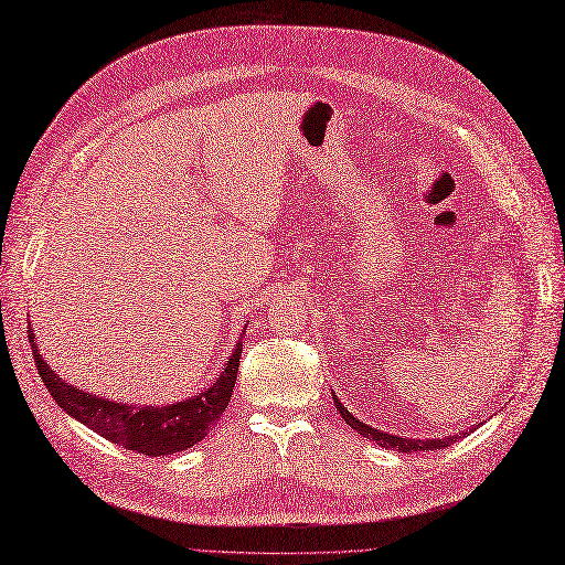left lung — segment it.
Here are the masks:
<instances>
[{
	"mask_svg": "<svg viewBox=\"0 0 565 565\" xmlns=\"http://www.w3.org/2000/svg\"><path fill=\"white\" fill-rule=\"evenodd\" d=\"M333 403H335V407H338V412H340V417L345 419L356 434L369 438V441H376V444L383 446V448H397L401 452H417V450L424 452V450L446 448V446H450V444H456L458 438H460V436H448V438H403V436H395V434H386V431L371 429L369 424H364V422H360L356 417H352L350 412L345 409V405H342L335 395H333ZM462 436H465V434H462Z\"/></svg>",
	"mask_w": 565,
	"mask_h": 565,
	"instance_id": "8db88e82",
	"label": "left lung"
}]
</instances>
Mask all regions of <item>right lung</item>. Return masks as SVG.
Here are the masks:
<instances>
[{"label": "right lung", "mask_w": 565, "mask_h": 565, "mask_svg": "<svg viewBox=\"0 0 565 565\" xmlns=\"http://www.w3.org/2000/svg\"><path fill=\"white\" fill-rule=\"evenodd\" d=\"M29 340L40 376H43L45 388L54 397V403L66 409L68 415L78 419L81 424H86L88 429L98 431L107 441L124 446L127 450L143 452V456L150 458L172 456V452L186 450L203 441V436L211 429V424L223 417L225 407L230 405L242 356V342H237L235 352H232L230 362L225 364V371L215 379L213 386L194 397H189V401L172 403L164 407H141L109 401V397H98L68 386V383H64L47 366L43 354L38 352L33 328L29 333Z\"/></svg>", "instance_id": "add662e5"}]
</instances>
